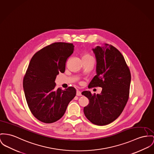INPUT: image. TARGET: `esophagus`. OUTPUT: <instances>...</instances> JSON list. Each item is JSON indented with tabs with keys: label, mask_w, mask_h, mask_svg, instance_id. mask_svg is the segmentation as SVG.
Returning a JSON list of instances; mask_svg holds the SVG:
<instances>
[{
	"label": "esophagus",
	"mask_w": 154,
	"mask_h": 154,
	"mask_svg": "<svg viewBox=\"0 0 154 154\" xmlns=\"http://www.w3.org/2000/svg\"><path fill=\"white\" fill-rule=\"evenodd\" d=\"M76 96H82L81 92L79 91H78V90H77V91H76Z\"/></svg>",
	"instance_id": "obj_1"
}]
</instances>
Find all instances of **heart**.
<instances>
[{
	"mask_svg": "<svg viewBox=\"0 0 154 154\" xmlns=\"http://www.w3.org/2000/svg\"><path fill=\"white\" fill-rule=\"evenodd\" d=\"M82 58H93V57L89 54H84L82 55Z\"/></svg>",
	"mask_w": 154,
	"mask_h": 154,
	"instance_id": "obj_1",
	"label": "heart"
}]
</instances>
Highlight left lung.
<instances>
[{
  "instance_id": "8db88e82",
  "label": "left lung",
  "mask_w": 154,
  "mask_h": 154,
  "mask_svg": "<svg viewBox=\"0 0 154 154\" xmlns=\"http://www.w3.org/2000/svg\"><path fill=\"white\" fill-rule=\"evenodd\" d=\"M96 59V75L88 88H102L100 94L83 91L89 100L84 107L86 118L97 125L109 124L117 119L129 97L131 73L121 52L112 45L104 44L93 48Z\"/></svg>"
}]
</instances>
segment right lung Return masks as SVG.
Here are the masks:
<instances>
[{
	"label": "right lung",
	"mask_w": 154,
	"mask_h": 154,
	"mask_svg": "<svg viewBox=\"0 0 154 154\" xmlns=\"http://www.w3.org/2000/svg\"><path fill=\"white\" fill-rule=\"evenodd\" d=\"M71 43L54 42L37 52L32 57L23 79V89L28 106L41 122L54 123L63 116L76 89L55 88L59 72L63 73L65 63L73 52Z\"/></svg>",
	"instance_id": "1"
}]
</instances>
